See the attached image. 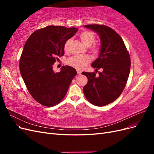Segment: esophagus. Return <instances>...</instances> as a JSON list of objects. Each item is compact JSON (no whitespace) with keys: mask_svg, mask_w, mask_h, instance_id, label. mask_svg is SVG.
Returning <instances> with one entry per match:
<instances>
[{"mask_svg":"<svg viewBox=\"0 0 154 154\" xmlns=\"http://www.w3.org/2000/svg\"><path fill=\"white\" fill-rule=\"evenodd\" d=\"M81 73H82L81 71H80V70H77V74H81Z\"/></svg>","mask_w":154,"mask_h":154,"instance_id":"1","label":"esophagus"}]
</instances>
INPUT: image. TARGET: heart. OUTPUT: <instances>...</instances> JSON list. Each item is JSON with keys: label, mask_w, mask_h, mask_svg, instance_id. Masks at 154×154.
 Wrapping results in <instances>:
<instances>
[{"label": "heart", "mask_w": 154, "mask_h": 154, "mask_svg": "<svg viewBox=\"0 0 154 154\" xmlns=\"http://www.w3.org/2000/svg\"><path fill=\"white\" fill-rule=\"evenodd\" d=\"M80 38L83 44L85 45L86 47H90V46L94 43L96 38L93 32L85 31H83L80 35ZM70 44V40L66 41V44L64 45V50L66 52L68 51L69 45ZM92 51L94 53H97L98 51V48L94 46L91 49ZM90 62L89 57L86 55H74L72 56L70 58H69L67 61V63L70 66L73 67L76 69H83L87 66V64Z\"/></svg>", "instance_id": "b5f03b06"}]
</instances>
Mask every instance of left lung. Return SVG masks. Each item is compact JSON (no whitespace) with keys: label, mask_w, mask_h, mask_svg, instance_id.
I'll return each mask as SVG.
<instances>
[{"label":"left lung","mask_w":154,"mask_h":154,"mask_svg":"<svg viewBox=\"0 0 154 154\" xmlns=\"http://www.w3.org/2000/svg\"><path fill=\"white\" fill-rule=\"evenodd\" d=\"M85 27L99 35L101 46L98 58L91 66L102 71L83 72L88 78L83 93L93 105L101 106L115 101L122 94L127 83L130 69V58L123 40L117 32L108 26L85 25Z\"/></svg>","instance_id":"left-lung-1"}]
</instances>
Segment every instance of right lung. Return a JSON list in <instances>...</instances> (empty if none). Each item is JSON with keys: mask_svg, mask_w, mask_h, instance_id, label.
I'll use <instances>...</instances> for the list:
<instances>
[{"mask_svg": "<svg viewBox=\"0 0 154 154\" xmlns=\"http://www.w3.org/2000/svg\"><path fill=\"white\" fill-rule=\"evenodd\" d=\"M78 30L48 26L32 32L26 41L20 59V71L30 94L41 105L58 104L76 75V69L68 66L54 72L53 65L64 54L65 44Z\"/></svg>", "mask_w": 154, "mask_h": 154, "instance_id": "obj_1", "label": "right lung"}]
</instances>
